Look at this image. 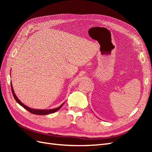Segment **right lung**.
I'll list each match as a JSON object with an SVG mask.
<instances>
[{
    "label": "right lung",
    "mask_w": 152,
    "mask_h": 152,
    "mask_svg": "<svg viewBox=\"0 0 152 152\" xmlns=\"http://www.w3.org/2000/svg\"><path fill=\"white\" fill-rule=\"evenodd\" d=\"M11 91H12V95L14 96V98H15V100L16 101V102L19 103L21 107H23L24 108H25L26 110H28V112H30V113H33V114H35V115H48V114H49V113H54L55 112L58 111V110L60 109L62 106L63 105L64 103H63L60 107H59L58 108H54V109H51V110H36V109H33V108H30L28 107H26V106H25L24 104H23L19 100V99H18L17 98V96H16L15 92H14V90H13V88H12V84L11 82Z\"/></svg>",
    "instance_id": "add662e5"
}]
</instances>
